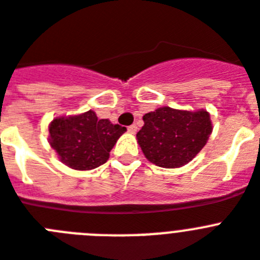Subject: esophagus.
<instances>
[{"instance_id":"esophagus-1","label":"esophagus","mask_w":260,"mask_h":260,"mask_svg":"<svg viewBox=\"0 0 260 260\" xmlns=\"http://www.w3.org/2000/svg\"><path fill=\"white\" fill-rule=\"evenodd\" d=\"M128 132H129V134H136V132H137V126L135 125V124L129 125V126H128Z\"/></svg>"}]
</instances>
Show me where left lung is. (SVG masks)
<instances>
[{"label":"left lung","instance_id":"8db88e82","mask_svg":"<svg viewBox=\"0 0 260 260\" xmlns=\"http://www.w3.org/2000/svg\"><path fill=\"white\" fill-rule=\"evenodd\" d=\"M137 143L150 162L180 168L191 161L208 143L213 125L208 111H182L161 107L143 116Z\"/></svg>","mask_w":260,"mask_h":260}]
</instances>
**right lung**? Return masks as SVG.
Here are the masks:
<instances>
[{"label": "right lung", "instance_id": "1", "mask_svg": "<svg viewBox=\"0 0 260 260\" xmlns=\"http://www.w3.org/2000/svg\"><path fill=\"white\" fill-rule=\"evenodd\" d=\"M125 126L98 119L93 111L75 116L56 117L50 123V145L60 161L76 171H91L103 165Z\"/></svg>", "mask_w": 260, "mask_h": 260}]
</instances>
